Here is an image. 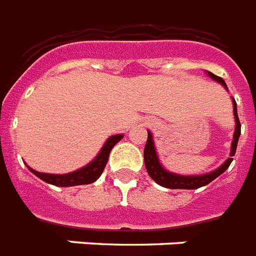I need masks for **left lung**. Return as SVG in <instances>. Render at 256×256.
<instances>
[{
	"instance_id": "8db88e82",
	"label": "left lung",
	"mask_w": 256,
	"mask_h": 256,
	"mask_svg": "<svg viewBox=\"0 0 256 256\" xmlns=\"http://www.w3.org/2000/svg\"><path fill=\"white\" fill-rule=\"evenodd\" d=\"M208 76H210L214 81L222 84L224 88H227V85L224 84L222 78L218 77V76H214L212 73L208 72ZM232 104H234V116H235V132H234V138H232V144H231V152L230 158L224 162V164L218 168L216 170L211 171V172H207V174L203 175H179L174 174V172H170L166 168H162L160 160H158V156H156V148H154V142H152V132H148V142H146V146H144V166H146V170H148V175L152 176V180H156L158 184H160L162 187H168V188H186V190H194V188H199V187L206 186L210 182H212L215 178H218L219 175L223 174L224 171L228 168V166L232 162V156H235V152H236V146H238L239 136H240V122H239L238 118V112H236V102L232 98Z\"/></svg>"
}]
</instances>
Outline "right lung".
I'll return each instance as SVG.
<instances>
[{
    "label": "right lung",
    "instance_id": "right-lung-1",
    "mask_svg": "<svg viewBox=\"0 0 256 256\" xmlns=\"http://www.w3.org/2000/svg\"><path fill=\"white\" fill-rule=\"evenodd\" d=\"M122 134H116V136H110L106 142H104V148H100V154L96 156V160H92L88 166L80 168V170L69 172V174H45V172H38L29 168V170L34 175H37L38 178L45 180L46 183L54 184V186L60 187H69V186H78V184H88V183L96 182V179L100 178L104 166L108 164V156L112 148L116 146L122 140Z\"/></svg>",
    "mask_w": 256,
    "mask_h": 256
}]
</instances>
